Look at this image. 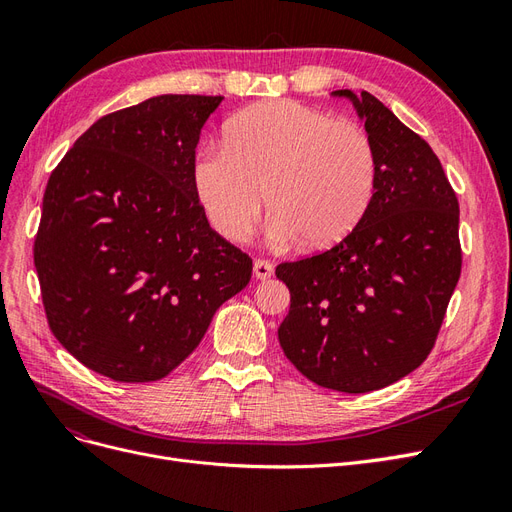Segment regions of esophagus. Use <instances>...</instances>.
I'll return each mask as SVG.
<instances>
[{
  "instance_id": "esophagus-1",
  "label": "esophagus",
  "mask_w": 512,
  "mask_h": 512,
  "mask_svg": "<svg viewBox=\"0 0 512 512\" xmlns=\"http://www.w3.org/2000/svg\"><path fill=\"white\" fill-rule=\"evenodd\" d=\"M273 275V265L269 260H254V277L256 280H269Z\"/></svg>"
}]
</instances>
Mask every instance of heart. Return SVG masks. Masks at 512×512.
Returning a JSON list of instances; mask_svg holds the SVG:
<instances>
[{
	"mask_svg": "<svg viewBox=\"0 0 512 512\" xmlns=\"http://www.w3.org/2000/svg\"><path fill=\"white\" fill-rule=\"evenodd\" d=\"M194 185L224 239L250 237L269 200L271 245L305 239L324 250L344 241L374 203L378 153L352 121L294 100H269L230 119L226 147L198 153Z\"/></svg>",
	"mask_w": 512,
	"mask_h": 512,
	"instance_id": "b5f03b06",
	"label": "heart"
}]
</instances>
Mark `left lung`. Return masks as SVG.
Masks as SVG:
<instances>
[{"mask_svg":"<svg viewBox=\"0 0 512 512\" xmlns=\"http://www.w3.org/2000/svg\"><path fill=\"white\" fill-rule=\"evenodd\" d=\"M348 98L378 153L376 196L331 250L275 269L290 290L288 361L339 393L384 389L421 365L459 282V203L436 153L376 96Z\"/></svg>","mask_w":512,"mask_h":512,"instance_id":"8db88e82","label":"left lung"}]
</instances>
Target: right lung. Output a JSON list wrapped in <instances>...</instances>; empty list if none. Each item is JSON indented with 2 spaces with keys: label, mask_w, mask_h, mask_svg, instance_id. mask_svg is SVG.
Returning a JSON list of instances; mask_svg holds the SVG:
<instances>
[{
  "label": "right lung",
  "mask_w": 512,
  "mask_h": 512,
  "mask_svg": "<svg viewBox=\"0 0 512 512\" xmlns=\"http://www.w3.org/2000/svg\"><path fill=\"white\" fill-rule=\"evenodd\" d=\"M222 100L164 94L106 115L46 183L34 243L46 320L106 378L162 380L250 282V256L209 226L194 185Z\"/></svg>",
  "instance_id": "right-lung-1"
}]
</instances>
